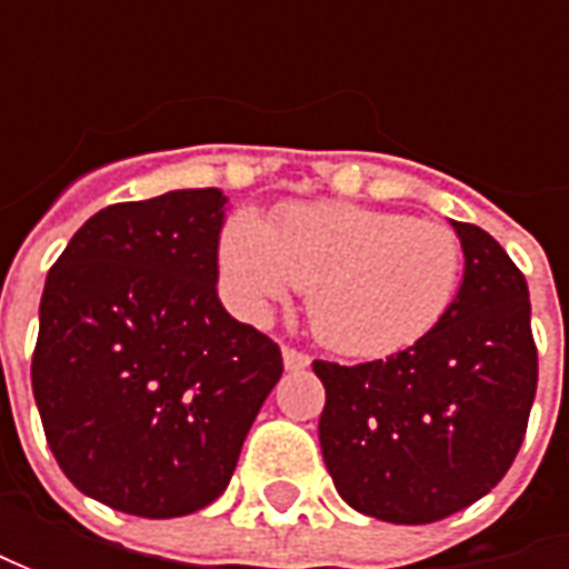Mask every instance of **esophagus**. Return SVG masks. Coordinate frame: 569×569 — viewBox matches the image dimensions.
Returning <instances> with one entry per match:
<instances>
[{
	"label": "esophagus",
	"mask_w": 569,
	"mask_h": 569,
	"mask_svg": "<svg viewBox=\"0 0 569 569\" xmlns=\"http://www.w3.org/2000/svg\"><path fill=\"white\" fill-rule=\"evenodd\" d=\"M281 355H284V367H288V370H307V367H310V355H303V351H297V348H284Z\"/></svg>",
	"instance_id": "1"
}]
</instances>
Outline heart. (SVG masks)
I'll list each match as a JSON object with an SVG mask.
<instances>
[{
    "instance_id": "obj_1",
    "label": "heart",
    "mask_w": 569,
    "mask_h": 569,
    "mask_svg": "<svg viewBox=\"0 0 569 569\" xmlns=\"http://www.w3.org/2000/svg\"><path fill=\"white\" fill-rule=\"evenodd\" d=\"M218 266L247 317L303 288L310 326L329 348L392 355L447 317L462 278V243L440 221L317 202L284 208L269 224L233 214Z\"/></svg>"
}]
</instances>
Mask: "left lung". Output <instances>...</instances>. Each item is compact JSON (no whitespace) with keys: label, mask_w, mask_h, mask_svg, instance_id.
<instances>
[{"label":"left lung","mask_w":569,"mask_h":569,"mask_svg":"<svg viewBox=\"0 0 569 569\" xmlns=\"http://www.w3.org/2000/svg\"><path fill=\"white\" fill-rule=\"evenodd\" d=\"M466 274L447 317L386 361H313L319 447L358 513L425 526L497 488L522 447L538 351L526 274L488 230L452 221Z\"/></svg>","instance_id":"8db88e82"}]
</instances>
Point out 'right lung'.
I'll return each mask as SVG.
<instances>
[{"label":"right lung","mask_w":569,"mask_h":569,"mask_svg":"<svg viewBox=\"0 0 569 569\" xmlns=\"http://www.w3.org/2000/svg\"><path fill=\"white\" fill-rule=\"evenodd\" d=\"M221 189H177L88 218L40 297L31 386L78 491L170 519L228 488L281 380V348L218 300Z\"/></svg>","instance_id":"1"}]
</instances>
